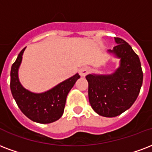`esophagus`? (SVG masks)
<instances>
[{"label": "esophagus", "mask_w": 152, "mask_h": 152, "mask_svg": "<svg viewBox=\"0 0 152 152\" xmlns=\"http://www.w3.org/2000/svg\"><path fill=\"white\" fill-rule=\"evenodd\" d=\"M88 72H89L88 67L84 66V67H82V68H80V70H79V73H80V75L81 76H85L88 73Z\"/></svg>", "instance_id": "34e87169"}]
</instances>
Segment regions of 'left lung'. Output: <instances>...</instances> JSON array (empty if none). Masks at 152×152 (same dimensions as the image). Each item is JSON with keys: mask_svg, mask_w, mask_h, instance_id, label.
<instances>
[{"mask_svg": "<svg viewBox=\"0 0 152 152\" xmlns=\"http://www.w3.org/2000/svg\"><path fill=\"white\" fill-rule=\"evenodd\" d=\"M116 46L107 52L119 58L120 66L112 74H88V99L92 109L104 117H115L130 108L143 84L140 58L130 45L115 37Z\"/></svg>", "mask_w": 152, "mask_h": 152, "instance_id": "8db88e82", "label": "left lung"}]
</instances>
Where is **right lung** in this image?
<instances>
[{"mask_svg": "<svg viewBox=\"0 0 152 152\" xmlns=\"http://www.w3.org/2000/svg\"><path fill=\"white\" fill-rule=\"evenodd\" d=\"M25 48L19 53L12 64L10 72V88L12 96L24 115L39 124H50L62 116L68 92L80 76L78 73L61 82L53 88L41 93H35L22 86L18 70Z\"/></svg>", "mask_w": 152, "mask_h": 152, "instance_id": "obj_1", "label": "right lung"}]
</instances>
